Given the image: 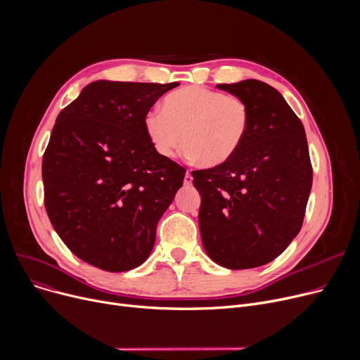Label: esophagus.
<instances>
[{"instance_id":"obj_1","label":"esophagus","mask_w":360,"mask_h":360,"mask_svg":"<svg viewBox=\"0 0 360 360\" xmlns=\"http://www.w3.org/2000/svg\"><path fill=\"white\" fill-rule=\"evenodd\" d=\"M184 184H185V185H191V184H193V175H191L190 170H186L185 178H184Z\"/></svg>"}]
</instances>
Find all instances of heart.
<instances>
[{
	"mask_svg": "<svg viewBox=\"0 0 360 360\" xmlns=\"http://www.w3.org/2000/svg\"><path fill=\"white\" fill-rule=\"evenodd\" d=\"M143 124L162 158H174L184 143L186 158L213 167L231 160L240 148L251 109L240 98L193 84L169 93L162 109H150Z\"/></svg>",
	"mask_w": 360,
	"mask_h": 360,
	"instance_id": "obj_1",
	"label": "heart"
}]
</instances>
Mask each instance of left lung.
I'll list each match as a JSON object with an SVG mask.
<instances>
[{
    "mask_svg": "<svg viewBox=\"0 0 360 360\" xmlns=\"http://www.w3.org/2000/svg\"><path fill=\"white\" fill-rule=\"evenodd\" d=\"M217 87L248 103L251 124L231 160L193 172L201 239L221 267L254 269L285 251L304 223L312 188L308 141L270 84L250 79Z\"/></svg>",
    "mask_w": 360,
    "mask_h": 360,
    "instance_id": "left-lung-1",
    "label": "left lung"
}]
</instances>
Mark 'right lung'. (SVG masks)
<instances>
[{
  "label": "right lung",
  "instance_id": "right-lung-1",
  "mask_svg": "<svg viewBox=\"0 0 360 360\" xmlns=\"http://www.w3.org/2000/svg\"><path fill=\"white\" fill-rule=\"evenodd\" d=\"M178 84L99 80L56 118L42 160L45 209L68 250L90 266L128 271L153 248L186 170L158 155L143 121Z\"/></svg>",
  "mask_w": 360,
  "mask_h": 360
}]
</instances>
